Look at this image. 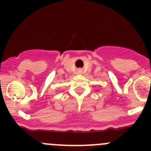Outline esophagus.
I'll return each mask as SVG.
<instances>
[{
  "label": "esophagus",
  "mask_w": 151,
  "mask_h": 151,
  "mask_svg": "<svg viewBox=\"0 0 151 151\" xmlns=\"http://www.w3.org/2000/svg\"><path fill=\"white\" fill-rule=\"evenodd\" d=\"M82 69H79V70H78V73H82Z\"/></svg>",
  "instance_id": "obj_1"
}]
</instances>
